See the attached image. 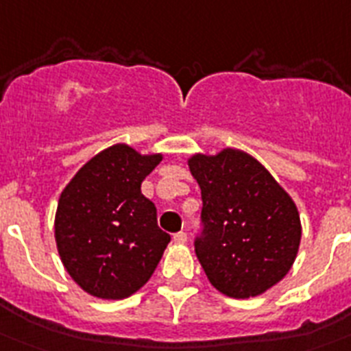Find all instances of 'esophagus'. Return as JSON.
Returning <instances> with one entry per match:
<instances>
[{
  "mask_svg": "<svg viewBox=\"0 0 351 351\" xmlns=\"http://www.w3.org/2000/svg\"><path fill=\"white\" fill-rule=\"evenodd\" d=\"M186 240H188V234L184 233V231H179V233L173 234V242H176V244H184Z\"/></svg>",
  "mask_w": 351,
  "mask_h": 351,
  "instance_id": "obj_1",
  "label": "esophagus"
}]
</instances>
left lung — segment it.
Listing matches in <instances>:
<instances>
[{
    "label": "left lung",
    "mask_w": 351,
    "mask_h": 351,
    "mask_svg": "<svg viewBox=\"0 0 351 351\" xmlns=\"http://www.w3.org/2000/svg\"><path fill=\"white\" fill-rule=\"evenodd\" d=\"M201 186V231L195 254L217 291L258 296L276 285L296 260L301 224L296 204L271 173L245 152L193 156Z\"/></svg>",
    "instance_id": "left-lung-1"
}]
</instances>
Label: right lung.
<instances>
[{"mask_svg":"<svg viewBox=\"0 0 351 351\" xmlns=\"http://www.w3.org/2000/svg\"><path fill=\"white\" fill-rule=\"evenodd\" d=\"M161 154L114 145L88 161L60 193L55 240L66 271L84 291L121 300L149 282L170 234L158 226L141 182Z\"/></svg>","mask_w":351,"mask_h":351,"instance_id":"add662e5","label":"right lung"}]
</instances>
